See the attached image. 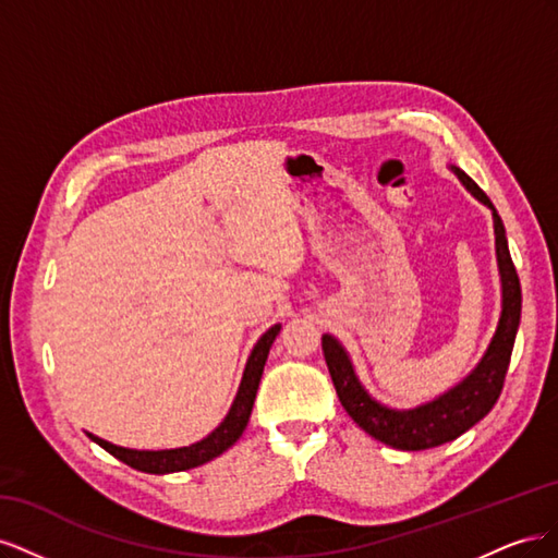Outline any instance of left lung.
I'll use <instances>...</instances> for the list:
<instances>
[{"mask_svg":"<svg viewBox=\"0 0 558 558\" xmlns=\"http://www.w3.org/2000/svg\"><path fill=\"white\" fill-rule=\"evenodd\" d=\"M449 167L465 185V191L475 199H480L484 207L492 209L494 216L496 260L502 300L496 332L480 363L472 367L459 384L433 398L430 402L416 404L412 410H396L388 408V404H381L367 393V388L361 384L356 369H353L347 349L340 344L337 337L328 332L320 337V347H324V356L330 369L335 391L340 396L347 414L356 421L367 435H373L375 440L400 451H421L451 442L492 412L502 391L505 375H508V365L521 320V286L500 216L492 205V199L486 197V193L475 181L456 165Z\"/></svg>","mask_w":558,"mask_h":558,"instance_id":"left-lung-1","label":"left lung"}]
</instances>
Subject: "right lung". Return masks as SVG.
<instances>
[{"instance_id": "add662e5", "label": "right lung", "mask_w": 558, "mask_h": 558, "mask_svg": "<svg viewBox=\"0 0 558 558\" xmlns=\"http://www.w3.org/2000/svg\"><path fill=\"white\" fill-rule=\"evenodd\" d=\"M281 330V324L272 326L267 332H263L260 340L256 342V347L251 349V356L246 361L244 375L238 388V396H234L230 410L226 414V418L218 424L207 437L202 440L189 445V447H177V449H128V447H118L111 445L102 437H97L93 433H88V437L93 442H97L102 449H107L111 456H116L118 461L128 463L134 470L142 472H150V475H167V472H181V470H191L197 468L202 463H209L216 456H221L223 451H228L234 442L240 440L248 416L253 410V400H256L258 393V384L263 377V367L267 361V353L272 342L277 340V335Z\"/></svg>"}]
</instances>
